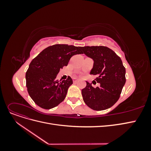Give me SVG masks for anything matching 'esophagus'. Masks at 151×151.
<instances>
[{"instance_id":"34e87169","label":"esophagus","mask_w":151,"mask_h":151,"mask_svg":"<svg viewBox=\"0 0 151 151\" xmlns=\"http://www.w3.org/2000/svg\"><path fill=\"white\" fill-rule=\"evenodd\" d=\"M79 81V79H77V78H75L74 79V80H73V81H74V83H77Z\"/></svg>"}]
</instances>
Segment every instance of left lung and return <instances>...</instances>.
<instances>
[{"mask_svg": "<svg viewBox=\"0 0 151 151\" xmlns=\"http://www.w3.org/2000/svg\"><path fill=\"white\" fill-rule=\"evenodd\" d=\"M81 49L87 57L93 59L90 74L96 76L95 81L99 84L93 88L92 84L86 81V88L82 89L84 103L94 110L111 107L119 99L126 82L125 68L121 58L106 47L88 46Z\"/></svg>", "mask_w": 151, "mask_h": 151, "instance_id": "left-lung-1", "label": "left lung"}]
</instances>
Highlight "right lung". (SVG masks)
Returning <instances> with one entry per match:
<instances>
[{
	"instance_id": "right-lung-1",
	"label": "right lung",
	"mask_w": 151,
	"mask_h": 151,
	"mask_svg": "<svg viewBox=\"0 0 151 151\" xmlns=\"http://www.w3.org/2000/svg\"><path fill=\"white\" fill-rule=\"evenodd\" d=\"M81 53L80 47L57 44L44 49L31 61L26 73V87L36 104L51 109L64 100L73 81L70 77L59 81L57 76L73 55Z\"/></svg>"
}]
</instances>
